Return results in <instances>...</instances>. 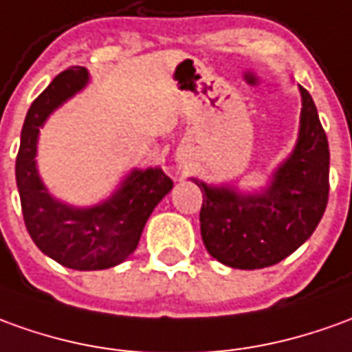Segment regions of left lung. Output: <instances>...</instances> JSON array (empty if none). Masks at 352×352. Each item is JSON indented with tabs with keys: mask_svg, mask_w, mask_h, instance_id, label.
<instances>
[{
	"mask_svg": "<svg viewBox=\"0 0 352 352\" xmlns=\"http://www.w3.org/2000/svg\"><path fill=\"white\" fill-rule=\"evenodd\" d=\"M301 128L293 153L261 193H239L228 186H207L203 193L201 237L217 261L254 270L283 261L312 236L329 193V147L318 111L307 89Z\"/></svg>",
	"mask_w": 352,
	"mask_h": 352,
	"instance_id": "left-lung-1",
	"label": "left lung"
}]
</instances>
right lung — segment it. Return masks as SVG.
<instances>
[{
    "instance_id": "obj_1",
    "label": "right lung",
    "mask_w": 352,
    "mask_h": 352,
    "mask_svg": "<svg viewBox=\"0 0 352 352\" xmlns=\"http://www.w3.org/2000/svg\"><path fill=\"white\" fill-rule=\"evenodd\" d=\"M89 74L70 67L57 74L26 113L14 174L26 230L43 254L72 270H105L124 263L140 243L145 222L172 190L161 168L132 170L96 207H70L51 195L36 168L38 134L47 116L86 88Z\"/></svg>"
}]
</instances>
